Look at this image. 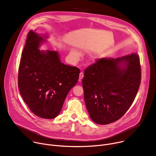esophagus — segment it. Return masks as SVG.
Masks as SVG:
<instances>
[{
    "mask_svg": "<svg viewBox=\"0 0 156 156\" xmlns=\"http://www.w3.org/2000/svg\"><path fill=\"white\" fill-rule=\"evenodd\" d=\"M83 76H84V74H83V73L82 72H81L80 73V75H79V81H80L83 79Z\"/></svg>",
    "mask_w": 156,
    "mask_h": 156,
    "instance_id": "esophagus-1",
    "label": "esophagus"
}]
</instances>
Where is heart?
<instances>
[{
  "mask_svg": "<svg viewBox=\"0 0 156 156\" xmlns=\"http://www.w3.org/2000/svg\"><path fill=\"white\" fill-rule=\"evenodd\" d=\"M72 55L74 56V57H75V59L77 60V59L79 58V57H80V54H79V53H78V52H76V51H72Z\"/></svg>",
  "mask_w": 156,
  "mask_h": 156,
  "instance_id": "1",
  "label": "heart"
}]
</instances>
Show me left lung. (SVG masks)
<instances>
[{"instance_id":"obj_1","label":"left lung","mask_w":156,"mask_h":156,"mask_svg":"<svg viewBox=\"0 0 156 156\" xmlns=\"http://www.w3.org/2000/svg\"><path fill=\"white\" fill-rule=\"evenodd\" d=\"M82 80L87 112L96 123L120 119L134 101L141 83L138 54L102 58L84 70Z\"/></svg>"}]
</instances>
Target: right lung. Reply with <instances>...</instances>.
Instances as JSON below:
<instances>
[{
    "mask_svg": "<svg viewBox=\"0 0 156 156\" xmlns=\"http://www.w3.org/2000/svg\"><path fill=\"white\" fill-rule=\"evenodd\" d=\"M46 37L33 30L28 33L19 65L18 84L31 112L41 118L52 119L60 114L66 96L78 82L80 70L62 63L57 51H40Z\"/></svg>",
    "mask_w": 156,
    "mask_h": 156,
    "instance_id": "1",
    "label": "right lung"
}]
</instances>
